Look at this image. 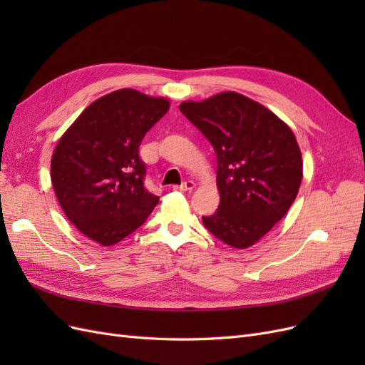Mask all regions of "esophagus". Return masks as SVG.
I'll return each mask as SVG.
<instances>
[{"label":"esophagus","mask_w":365,"mask_h":365,"mask_svg":"<svg viewBox=\"0 0 365 365\" xmlns=\"http://www.w3.org/2000/svg\"><path fill=\"white\" fill-rule=\"evenodd\" d=\"M195 187H196L195 181L189 180V181H184L181 185H176L175 189H178V190H181V192H192V190H195Z\"/></svg>","instance_id":"obj_1"}]
</instances>
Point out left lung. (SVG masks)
<instances>
[{"label": "left lung", "instance_id": "obj_1", "mask_svg": "<svg viewBox=\"0 0 365 365\" xmlns=\"http://www.w3.org/2000/svg\"><path fill=\"white\" fill-rule=\"evenodd\" d=\"M181 113L212 143L220 202L202 217L224 244L248 248L288 213L303 178L294 132L268 108L235 91L184 102Z\"/></svg>", "mask_w": 365, "mask_h": 365}]
</instances>
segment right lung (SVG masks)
Listing matches in <instances>:
<instances>
[{"label": "right lung", "mask_w": 365, "mask_h": 365, "mask_svg": "<svg viewBox=\"0 0 365 365\" xmlns=\"http://www.w3.org/2000/svg\"><path fill=\"white\" fill-rule=\"evenodd\" d=\"M169 108L164 97L113 91L85 108L54 148L51 184L63 213L102 247L134 233L160 201L143 184L138 149Z\"/></svg>", "instance_id": "add662e5"}]
</instances>
